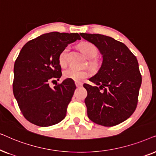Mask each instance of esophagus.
<instances>
[{
    "label": "esophagus",
    "instance_id": "1",
    "mask_svg": "<svg viewBox=\"0 0 156 156\" xmlns=\"http://www.w3.org/2000/svg\"><path fill=\"white\" fill-rule=\"evenodd\" d=\"M75 84L76 87H80L82 86V83L80 82H75Z\"/></svg>",
    "mask_w": 156,
    "mask_h": 156
}]
</instances>
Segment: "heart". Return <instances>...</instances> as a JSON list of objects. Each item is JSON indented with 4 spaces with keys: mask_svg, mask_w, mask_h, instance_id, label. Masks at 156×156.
Instances as JSON below:
<instances>
[{
    "mask_svg": "<svg viewBox=\"0 0 156 156\" xmlns=\"http://www.w3.org/2000/svg\"><path fill=\"white\" fill-rule=\"evenodd\" d=\"M80 49L82 52L87 58L94 59L98 54V49L94 44L89 42H84L80 44ZM69 48L66 47L61 51L59 55V63L62 67H65L67 63V54ZM94 65V62H91ZM64 77L71 79L74 81H81L87 78L89 76V73L85 70L76 69L74 67H69L65 69L63 73Z\"/></svg>",
    "mask_w": 156,
    "mask_h": 156,
    "instance_id": "obj_1",
    "label": "heart"
}]
</instances>
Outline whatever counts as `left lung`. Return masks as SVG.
Listing matches in <instances>:
<instances>
[{
	"label": "left lung",
	"mask_w": 156,
	"mask_h": 156,
	"mask_svg": "<svg viewBox=\"0 0 156 156\" xmlns=\"http://www.w3.org/2000/svg\"><path fill=\"white\" fill-rule=\"evenodd\" d=\"M99 49L101 66L89 79L99 86L84 84V100L91 121L104 126H114L133 114L138 104L142 78L138 60L126 45L100 34L80 33Z\"/></svg>",
	"instance_id": "obj_1"
}]
</instances>
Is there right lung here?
<instances>
[{"instance_id":"1","label":"right lung","mask_w":156,"mask_h":156,"mask_svg":"<svg viewBox=\"0 0 156 156\" xmlns=\"http://www.w3.org/2000/svg\"><path fill=\"white\" fill-rule=\"evenodd\" d=\"M81 40L78 33L52 32L30 40L21 49L14 65V97L25 119L46 127L62 121L76 89L69 79L61 77L59 55L68 44Z\"/></svg>"}]
</instances>
